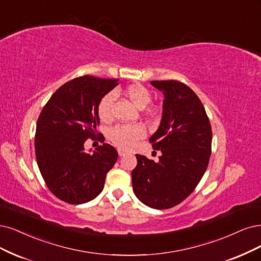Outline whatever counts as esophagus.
<instances>
[{"label":"esophagus","mask_w":261,"mask_h":261,"mask_svg":"<svg viewBox=\"0 0 261 261\" xmlns=\"http://www.w3.org/2000/svg\"><path fill=\"white\" fill-rule=\"evenodd\" d=\"M118 155L121 157V156H124L125 155V150L123 148H118Z\"/></svg>","instance_id":"obj_1"}]
</instances>
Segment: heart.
<instances>
[{
    "label": "heart",
    "instance_id": "b5f03b06",
    "mask_svg": "<svg viewBox=\"0 0 261 261\" xmlns=\"http://www.w3.org/2000/svg\"><path fill=\"white\" fill-rule=\"evenodd\" d=\"M125 95L139 109H144L151 100V93L143 85H132L125 89ZM115 100L113 92L105 94L98 104V115L101 120L108 121L112 118V109ZM145 136V129L141 124H118L112 128L110 137L118 146L131 147L138 140Z\"/></svg>",
    "mask_w": 261,
    "mask_h": 261
}]
</instances>
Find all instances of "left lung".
Wrapping results in <instances>:
<instances>
[{
	"label": "left lung",
	"mask_w": 261,
	"mask_h": 261,
	"mask_svg": "<svg viewBox=\"0 0 261 261\" xmlns=\"http://www.w3.org/2000/svg\"><path fill=\"white\" fill-rule=\"evenodd\" d=\"M150 84L165 95L160 125L149 139L161 156L155 162L137 155L132 187L144 204L166 210L184 201L205 173L212 152V128L203 104L187 85L177 81Z\"/></svg>",
	"instance_id": "left-lung-1"
}]
</instances>
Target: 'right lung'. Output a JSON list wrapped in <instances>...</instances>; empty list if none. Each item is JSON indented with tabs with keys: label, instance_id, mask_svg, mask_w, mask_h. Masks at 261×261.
Returning <instances> with one entry per match:
<instances>
[{
	"label": "right lung",
	"instance_id": "right-lung-1",
	"mask_svg": "<svg viewBox=\"0 0 261 261\" xmlns=\"http://www.w3.org/2000/svg\"><path fill=\"white\" fill-rule=\"evenodd\" d=\"M117 85L118 80L77 77L50 96L37 119L38 169L48 189L66 203L83 204L98 197L117 161L118 152L110 144L104 143L93 153L84 148L87 139L95 138L100 100Z\"/></svg>",
	"mask_w": 261,
	"mask_h": 261
}]
</instances>
